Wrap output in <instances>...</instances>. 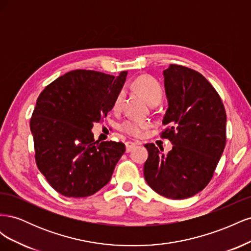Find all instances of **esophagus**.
<instances>
[{"instance_id":"1","label":"esophagus","mask_w":251,"mask_h":251,"mask_svg":"<svg viewBox=\"0 0 251 251\" xmlns=\"http://www.w3.org/2000/svg\"><path fill=\"white\" fill-rule=\"evenodd\" d=\"M135 147H136V143L135 142H132V141L126 142V153H128V151H131Z\"/></svg>"}]
</instances>
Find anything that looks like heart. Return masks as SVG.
Masks as SVG:
<instances>
[{"mask_svg":"<svg viewBox=\"0 0 251 251\" xmlns=\"http://www.w3.org/2000/svg\"><path fill=\"white\" fill-rule=\"evenodd\" d=\"M132 88L135 91H137L140 95H142L144 100H146L150 104L160 102L162 100L163 91L160 83H159L154 77L150 76V75H141V76L136 78L132 83ZM124 98V91H119L113 103L114 110H118L121 107ZM149 127L150 124L148 121L134 119L126 120L120 126L123 132L131 136H135V137H140Z\"/></svg>","mask_w":251,"mask_h":251,"instance_id":"b5f03b06","label":"heart"}]
</instances>
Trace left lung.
Masks as SVG:
<instances>
[{
  "label": "left lung",
  "mask_w": 251,
  "mask_h": 251,
  "mask_svg": "<svg viewBox=\"0 0 251 251\" xmlns=\"http://www.w3.org/2000/svg\"><path fill=\"white\" fill-rule=\"evenodd\" d=\"M163 76L169 108L161 137L170 139L173 149L163 154L162 148L147 143L143 175L159 195L186 199L212 178L226 143V112L221 97L199 72L170 65Z\"/></svg>",
  "instance_id": "8db88e82"
}]
</instances>
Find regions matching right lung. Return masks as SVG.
Returning a JSON list of instances; mask_svg holds the SVG:
<instances>
[{
	"label": "right lung",
	"mask_w": 251,
	"mask_h": 251,
	"mask_svg": "<svg viewBox=\"0 0 251 251\" xmlns=\"http://www.w3.org/2000/svg\"><path fill=\"white\" fill-rule=\"evenodd\" d=\"M126 71L118 76L92 70H74L44 89L30 120L35 161L57 193L83 198L110 181L123 142L95 141L94 123L113 109Z\"/></svg>",
	"instance_id": "1"
}]
</instances>
